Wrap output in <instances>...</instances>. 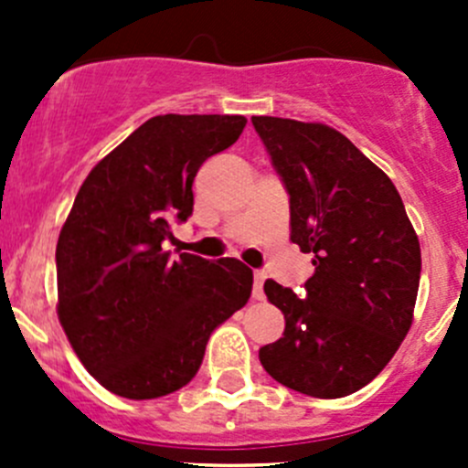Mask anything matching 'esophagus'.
I'll return each instance as SVG.
<instances>
[{
    "label": "esophagus",
    "mask_w": 468,
    "mask_h": 468,
    "mask_svg": "<svg viewBox=\"0 0 468 468\" xmlns=\"http://www.w3.org/2000/svg\"><path fill=\"white\" fill-rule=\"evenodd\" d=\"M264 278H267V273H264V271L253 273V299H256V301H262V296H264V292H262Z\"/></svg>",
    "instance_id": "34e87169"
}]
</instances>
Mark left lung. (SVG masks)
Segmentation results:
<instances>
[{
    "label": "left lung",
    "instance_id": "8db88e82",
    "mask_svg": "<svg viewBox=\"0 0 468 468\" xmlns=\"http://www.w3.org/2000/svg\"><path fill=\"white\" fill-rule=\"evenodd\" d=\"M251 122L290 195V239L314 256L303 294L264 282L285 333L261 362L290 389L342 399L385 369L412 325L419 238L394 183L346 135L314 122Z\"/></svg>",
    "mask_w": 468,
    "mask_h": 468
}]
</instances>
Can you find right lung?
Instances as JSON below:
<instances>
[{"label": "right lung", "mask_w": 468, "mask_h": 468, "mask_svg": "<svg viewBox=\"0 0 468 468\" xmlns=\"http://www.w3.org/2000/svg\"><path fill=\"white\" fill-rule=\"evenodd\" d=\"M247 126L242 115L146 120L83 181L56 244L58 319L108 391L144 400L187 385L212 330L251 296L253 271L165 251L192 215V183Z\"/></svg>", "instance_id": "right-lung-1"}]
</instances>
